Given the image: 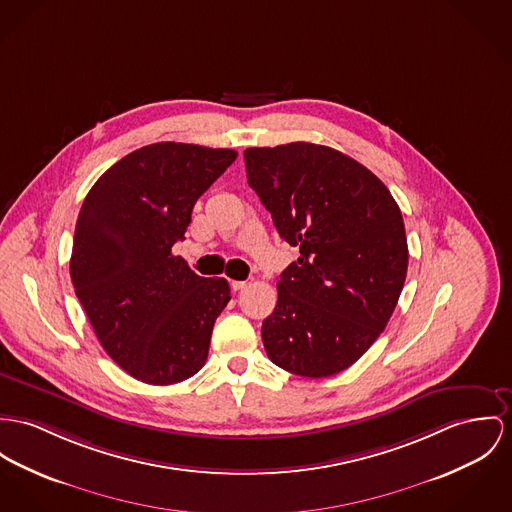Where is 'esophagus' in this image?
<instances>
[{"label": "esophagus", "instance_id": "34e87169", "mask_svg": "<svg viewBox=\"0 0 512 512\" xmlns=\"http://www.w3.org/2000/svg\"><path fill=\"white\" fill-rule=\"evenodd\" d=\"M247 286V280H232V290H243Z\"/></svg>", "mask_w": 512, "mask_h": 512}]
</instances>
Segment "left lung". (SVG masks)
<instances>
[{"mask_svg": "<svg viewBox=\"0 0 512 512\" xmlns=\"http://www.w3.org/2000/svg\"><path fill=\"white\" fill-rule=\"evenodd\" d=\"M243 158L276 232L300 247L263 321L265 351L296 376L339 374L394 314L409 263L401 210L372 171L327 146L247 148Z\"/></svg>", "mask_w": 512, "mask_h": 512, "instance_id": "1", "label": "left lung"}]
</instances>
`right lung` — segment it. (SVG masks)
Returning a JSON list of instances; mask_svg holds the SVG:
<instances>
[{
  "label": "right lung",
  "mask_w": 512,
  "mask_h": 512,
  "mask_svg": "<svg viewBox=\"0 0 512 512\" xmlns=\"http://www.w3.org/2000/svg\"><path fill=\"white\" fill-rule=\"evenodd\" d=\"M236 150L158 142L109 167L79 210L70 275L107 354L136 380L169 386L204 366L226 278H204L171 247Z\"/></svg>",
  "instance_id": "obj_1"
}]
</instances>
